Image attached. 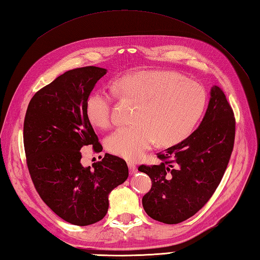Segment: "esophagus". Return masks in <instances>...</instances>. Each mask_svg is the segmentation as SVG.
Listing matches in <instances>:
<instances>
[{
	"mask_svg": "<svg viewBox=\"0 0 260 260\" xmlns=\"http://www.w3.org/2000/svg\"><path fill=\"white\" fill-rule=\"evenodd\" d=\"M128 169H129V173L131 174H134L136 172V165L134 162H128Z\"/></svg>",
	"mask_w": 260,
	"mask_h": 260,
	"instance_id": "obj_1",
	"label": "esophagus"
}]
</instances>
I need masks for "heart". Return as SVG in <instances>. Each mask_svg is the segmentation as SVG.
Segmentation results:
<instances>
[{
    "label": "heart",
    "instance_id": "b5f03b06",
    "mask_svg": "<svg viewBox=\"0 0 260 260\" xmlns=\"http://www.w3.org/2000/svg\"><path fill=\"white\" fill-rule=\"evenodd\" d=\"M113 91L135 105L134 123L119 127L106 140L109 152L127 159H137L157 141L169 146L191 134L202 116L207 95L199 82L164 71H141L116 80ZM114 93L95 90L86 101L90 123L108 128L115 121Z\"/></svg>",
    "mask_w": 260,
    "mask_h": 260
}]
</instances>
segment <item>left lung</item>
Instances as JSON below:
<instances>
[{
    "mask_svg": "<svg viewBox=\"0 0 260 260\" xmlns=\"http://www.w3.org/2000/svg\"><path fill=\"white\" fill-rule=\"evenodd\" d=\"M200 126L179 144L157 153L158 165H141L152 187L143 197L145 212L156 221L175 224L191 218L212 197L234 150L236 119L224 92L211 88Z\"/></svg>",
    "mask_w": 260,
    "mask_h": 260,
    "instance_id": "1",
    "label": "left lung"
}]
</instances>
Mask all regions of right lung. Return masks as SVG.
Returning <instances> with one entry per match:
<instances>
[{
	"label": "right lung",
	"instance_id": "right-lung-1",
	"mask_svg": "<svg viewBox=\"0 0 260 260\" xmlns=\"http://www.w3.org/2000/svg\"><path fill=\"white\" fill-rule=\"evenodd\" d=\"M106 73L93 66L66 71L35 93L24 117L26 165L36 190L54 213L76 225L101 221L110 191L128 178L126 162L112 154L92 167L80 163L84 146L103 151L86 101Z\"/></svg>",
	"mask_w": 260,
	"mask_h": 260
}]
</instances>
